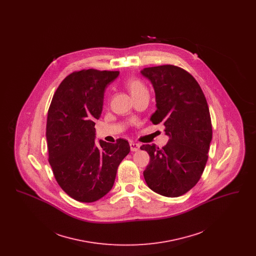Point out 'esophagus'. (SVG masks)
Here are the masks:
<instances>
[{
	"mask_svg": "<svg viewBox=\"0 0 256 256\" xmlns=\"http://www.w3.org/2000/svg\"><path fill=\"white\" fill-rule=\"evenodd\" d=\"M130 150H132V152H137V150H140V145H139V144H137V143L130 142Z\"/></svg>",
	"mask_w": 256,
	"mask_h": 256,
	"instance_id": "1",
	"label": "esophagus"
}]
</instances>
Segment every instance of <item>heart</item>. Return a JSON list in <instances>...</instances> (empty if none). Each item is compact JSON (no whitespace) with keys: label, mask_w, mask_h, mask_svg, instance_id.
Here are the masks:
<instances>
[{"label":"heart","mask_w":256,"mask_h":256,"mask_svg":"<svg viewBox=\"0 0 256 256\" xmlns=\"http://www.w3.org/2000/svg\"><path fill=\"white\" fill-rule=\"evenodd\" d=\"M126 86L128 89L130 93L132 94V97L135 98L143 93H148L146 86L145 84L136 78H130L126 82Z\"/></svg>","instance_id":"b5f03b06"}]
</instances>
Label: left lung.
I'll return each instance as SVG.
<instances>
[{
  "mask_svg": "<svg viewBox=\"0 0 256 256\" xmlns=\"http://www.w3.org/2000/svg\"><path fill=\"white\" fill-rule=\"evenodd\" d=\"M142 76L154 86L156 111L150 121L165 126L169 141L162 148L143 145L150 161L144 170L148 186L159 195L187 193L204 170L212 124L204 94L194 76L174 65L144 68Z\"/></svg>",
  "mask_w": 256,
  "mask_h": 256,
  "instance_id": "obj_1",
  "label": "left lung"
}]
</instances>
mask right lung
Segmentation results:
<instances>
[{
	"instance_id": "obj_1",
	"label": "right lung",
	"mask_w": 256,
	"mask_h": 256,
	"mask_svg": "<svg viewBox=\"0 0 256 256\" xmlns=\"http://www.w3.org/2000/svg\"><path fill=\"white\" fill-rule=\"evenodd\" d=\"M118 71L82 70L58 87L48 111L46 138L49 162L62 190L82 202L106 195L117 169L130 150L126 140L96 141L95 120L100 117L104 90Z\"/></svg>"
}]
</instances>
